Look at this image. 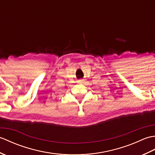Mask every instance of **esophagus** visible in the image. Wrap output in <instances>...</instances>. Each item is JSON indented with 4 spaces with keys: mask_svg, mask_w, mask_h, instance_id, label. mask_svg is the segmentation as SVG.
Returning a JSON list of instances; mask_svg holds the SVG:
<instances>
[{
    "mask_svg": "<svg viewBox=\"0 0 155 155\" xmlns=\"http://www.w3.org/2000/svg\"><path fill=\"white\" fill-rule=\"evenodd\" d=\"M84 82H85V81H84V79H81V80L78 81V83H80V84H84Z\"/></svg>",
    "mask_w": 155,
    "mask_h": 155,
    "instance_id": "1",
    "label": "esophagus"
}]
</instances>
